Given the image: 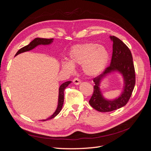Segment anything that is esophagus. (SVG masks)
Listing matches in <instances>:
<instances>
[{
    "label": "esophagus",
    "mask_w": 151,
    "mask_h": 151,
    "mask_svg": "<svg viewBox=\"0 0 151 151\" xmlns=\"http://www.w3.org/2000/svg\"><path fill=\"white\" fill-rule=\"evenodd\" d=\"M81 83V80L79 78H77V77H76V78H74V79H73V83H74L76 85H79Z\"/></svg>",
    "instance_id": "34e87169"
}]
</instances>
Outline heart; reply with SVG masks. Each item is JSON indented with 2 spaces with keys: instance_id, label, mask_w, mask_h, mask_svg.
Listing matches in <instances>:
<instances>
[{
  "instance_id": "1",
  "label": "heart",
  "mask_w": 151,
  "mask_h": 151,
  "mask_svg": "<svg viewBox=\"0 0 151 151\" xmlns=\"http://www.w3.org/2000/svg\"><path fill=\"white\" fill-rule=\"evenodd\" d=\"M68 62L62 63L63 68L72 71L74 66L82 65L86 76H96L106 67L109 60V53L106 48L94 43H84L72 46L68 53Z\"/></svg>"
}]
</instances>
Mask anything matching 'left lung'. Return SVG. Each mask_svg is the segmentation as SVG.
<instances>
[{"instance_id":"8db88e82","label":"left lung","mask_w":151,"mask_h":151,"mask_svg":"<svg viewBox=\"0 0 151 151\" xmlns=\"http://www.w3.org/2000/svg\"><path fill=\"white\" fill-rule=\"evenodd\" d=\"M113 41V53L109 66L105 68L101 74L93 79V94L89 104L96 110L109 112L116 110L127 104L131 97L135 84V72L132 53L130 49L122 40L115 36H110ZM118 71L123 75L124 86L122 94L113 101H108L103 97L99 89L101 81L109 73Z\"/></svg>"}]
</instances>
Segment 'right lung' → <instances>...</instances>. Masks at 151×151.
Returning <instances> with one entry per match:
<instances>
[{"instance_id": "add662e5", "label": "right lung", "mask_w": 151, "mask_h": 151, "mask_svg": "<svg viewBox=\"0 0 151 151\" xmlns=\"http://www.w3.org/2000/svg\"><path fill=\"white\" fill-rule=\"evenodd\" d=\"M53 38L51 39H47V38H36L34 39L31 42L29 43V45H26V46L21 48L18 50L17 52L16 53V55H17L18 54L23 53L25 52H28L29 51V50L33 49L35 48L36 46H38L39 45H49L53 42ZM71 83V81H67L65 83H63L59 88V94H58V106L56 109V111H55V113L53 114V115L49 117L46 120H43L42 121H46L50 119H52V118L55 117L58 114L60 113L61 111V109L62 108V106L63 104V101H64V90L67 88V87L68 86V84H70Z\"/></svg>"}]
</instances>
